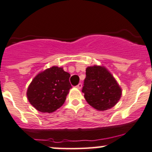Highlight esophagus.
<instances>
[{
	"label": "esophagus",
	"instance_id": "obj_1",
	"mask_svg": "<svg viewBox=\"0 0 152 152\" xmlns=\"http://www.w3.org/2000/svg\"><path fill=\"white\" fill-rule=\"evenodd\" d=\"M76 87H77L78 89H79V90H80V89H82V83H79V84H78V85L76 86Z\"/></svg>",
	"mask_w": 152,
	"mask_h": 152
}]
</instances>
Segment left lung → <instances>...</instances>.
<instances>
[{
  "mask_svg": "<svg viewBox=\"0 0 152 152\" xmlns=\"http://www.w3.org/2000/svg\"><path fill=\"white\" fill-rule=\"evenodd\" d=\"M82 93L91 107L104 111L118 103L122 91L113 75L104 67L94 65L86 69Z\"/></svg>",
  "mask_w": 152,
  "mask_h": 152,
  "instance_id": "obj_1",
  "label": "left lung"
}]
</instances>
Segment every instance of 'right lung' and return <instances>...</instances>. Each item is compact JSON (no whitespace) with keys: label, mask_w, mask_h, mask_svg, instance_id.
Returning a JSON list of instances; mask_svg holds the SVG:
<instances>
[{"label":"right lung","mask_w":152,"mask_h":152,"mask_svg":"<svg viewBox=\"0 0 152 152\" xmlns=\"http://www.w3.org/2000/svg\"><path fill=\"white\" fill-rule=\"evenodd\" d=\"M70 76L62 67L57 66L38 73L27 90L28 102L41 113H53L65 103L72 87Z\"/></svg>","instance_id":"1"}]
</instances>
